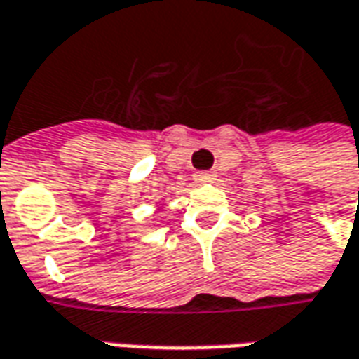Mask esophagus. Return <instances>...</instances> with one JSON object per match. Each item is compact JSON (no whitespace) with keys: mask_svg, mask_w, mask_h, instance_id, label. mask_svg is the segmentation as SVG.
Segmentation results:
<instances>
[{"mask_svg":"<svg viewBox=\"0 0 359 359\" xmlns=\"http://www.w3.org/2000/svg\"><path fill=\"white\" fill-rule=\"evenodd\" d=\"M216 180V176L212 172H197L195 174V182L197 183H212Z\"/></svg>","mask_w":359,"mask_h":359,"instance_id":"esophagus-1","label":"esophagus"}]
</instances>
